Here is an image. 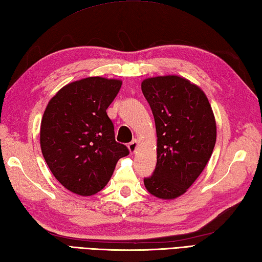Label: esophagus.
<instances>
[{
	"label": "esophagus",
	"mask_w": 262,
	"mask_h": 262,
	"mask_svg": "<svg viewBox=\"0 0 262 262\" xmlns=\"http://www.w3.org/2000/svg\"><path fill=\"white\" fill-rule=\"evenodd\" d=\"M137 147H138V142L136 140L132 141L129 144H128V150H129L130 153H135L136 150H137Z\"/></svg>",
	"instance_id": "34e87169"
}]
</instances>
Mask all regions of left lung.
<instances>
[{"instance_id": "1", "label": "left lung", "mask_w": 262, "mask_h": 262, "mask_svg": "<svg viewBox=\"0 0 262 262\" xmlns=\"http://www.w3.org/2000/svg\"><path fill=\"white\" fill-rule=\"evenodd\" d=\"M141 87L158 137L157 166L144 185L152 195L173 200L192 186L211 158L216 119L204 92L184 77H151Z\"/></svg>"}]
</instances>
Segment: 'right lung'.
Here are the masks:
<instances>
[{
  "label": "right lung",
  "mask_w": 262,
  "mask_h": 262,
  "mask_svg": "<svg viewBox=\"0 0 262 262\" xmlns=\"http://www.w3.org/2000/svg\"><path fill=\"white\" fill-rule=\"evenodd\" d=\"M122 81L87 77L63 86L49 101L40 122L43 157L61 185L81 196L94 195L129 155L116 142L106 109Z\"/></svg>",
  "instance_id": "add662e5"
}]
</instances>
